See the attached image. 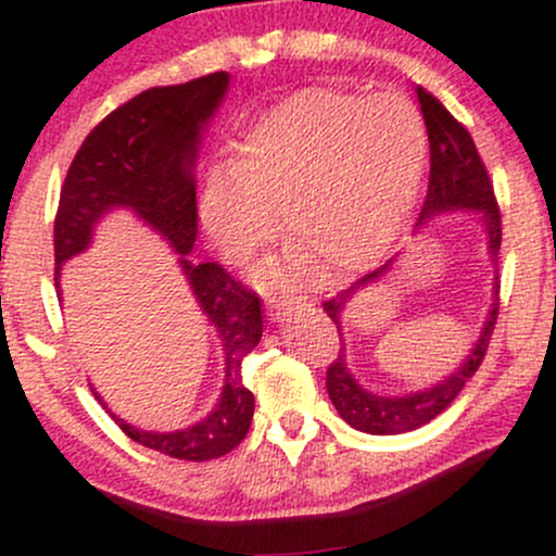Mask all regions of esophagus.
Here are the masks:
<instances>
[{
    "instance_id": "obj_1",
    "label": "esophagus",
    "mask_w": 556,
    "mask_h": 556,
    "mask_svg": "<svg viewBox=\"0 0 556 556\" xmlns=\"http://www.w3.org/2000/svg\"><path fill=\"white\" fill-rule=\"evenodd\" d=\"M298 300L300 298H292V295H269L266 298V308H269L271 316L279 318V316L290 314V311L298 305Z\"/></svg>"
}]
</instances>
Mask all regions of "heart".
I'll return each mask as SVG.
<instances>
[{
    "label": "heart",
    "instance_id": "b5f03b06",
    "mask_svg": "<svg viewBox=\"0 0 556 556\" xmlns=\"http://www.w3.org/2000/svg\"><path fill=\"white\" fill-rule=\"evenodd\" d=\"M429 159L424 114L405 93L311 88L245 130L235 169H216L198 219L227 261H242L277 229V206L300 240L256 269L290 285L318 258L331 271L371 264L416 206Z\"/></svg>",
    "mask_w": 556,
    "mask_h": 556
}]
</instances>
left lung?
I'll use <instances>...</instances> for the list:
<instances>
[{"label":"left lung","mask_w":556,"mask_h":556,"mask_svg":"<svg viewBox=\"0 0 556 556\" xmlns=\"http://www.w3.org/2000/svg\"><path fill=\"white\" fill-rule=\"evenodd\" d=\"M418 104L424 112L426 130H429L431 143V175H429V193H426L424 212H420L418 229H424L431 219L446 214H476L481 222L483 238H486V253L491 266H494V282H491V303L483 316L481 329H478L473 344H470L468 355L452 368L450 374L442 376L433 384L424 389H413L405 394H381L371 392L366 384L355 379L353 368L348 366V355L344 348L340 350V358L329 366L327 371V392L331 405L337 407L344 424L353 426L355 431L374 433V437H394V433L416 431L426 426L439 413L446 410L452 400L463 392L465 381L470 379L481 366L483 355H486L491 331L496 324V311H500V277H496V256H500L502 245V219L500 208L494 201V188H491L486 167H483L481 156H478L473 138L465 127L452 117L450 112L418 88ZM402 256V253H400ZM400 256L389 258L384 266L366 274L355 282L350 290L340 292L324 303L331 321L337 324L342 340V321L344 311L350 308L361 292L371 290V287L381 285L397 266ZM344 344V340H342Z\"/></svg>","instance_id":"left-lung-1"}]
</instances>
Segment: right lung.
Instances as JSON below:
<instances>
[{
    "label": "right lung",
    "mask_w": 556,
    "mask_h": 556,
    "mask_svg": "<svg viewBox=\"0 0 556 556\" xmlns=\"http://www.w3.org/2000/svg\"><path fill=\"white\" fill-rule=\"evenodd\" d=\"M227 93L229 73H214L182 86L151 88L114 110L88 132L70 164L54 222L60 300L62 266L93 245L96 229L106 216L132 214L175 253L185 285L222 348L225 381L216 405L185 429L149 431L112 413L91 389L132 442L193 463L227 455L251 429L256 400L242 384V361L264 334L256 292L235 282L219 264L190 261L198 235L195 164Z\"/></svg>",
    "instance_id": "obj_1"
}]
</instances>
